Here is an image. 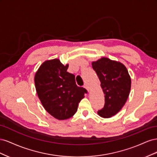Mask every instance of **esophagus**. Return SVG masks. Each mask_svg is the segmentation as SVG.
Wrapping results in <instances>:
<instances>
[{"label":"esophagus","mask_w":157,"mask_h":157,"mask_svg":"<svg viewBox=\"0 0 157 157\" xmlns=\"http://www.w3.org/2000/svg\"><path fill=\"white\" fill-rule=\"evenodd\" d=\"M85 88H86L87 90H88V92H89L90 91V86H88V84H84V86Z\"/></svg>","instance_id":"esophagus-1"}]
</instances>
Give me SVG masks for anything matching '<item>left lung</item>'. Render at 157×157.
<instances>
[{"instance_id": "1", "label": "left lung", "mask_w": 157, "mask_h": 157, "mask_svg": "<svg viewBox=\"0 0 157 157\" xmlns=\"http://www.w3.org/2000/svg\"><path fill=\"white\" fill-rule=\"evenodd\" d=\"M92 65L105 94V105L98 114L110 118L119 112L127 101L131 88L130 76L124 64L107 58L93 61Z\"/></svg>"}]
</instances>
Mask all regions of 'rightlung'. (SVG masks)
Wrapping results in <instances>:
<instances>
[{
    "instance_id": "obj_1",
    "label": "right lung",
    "mask_w": 157,
    "mask_h": 157,
    "mask_svg": "<svg viewBox=\"0 0 157 157\" xmlns=\"http://www.w3.org/2000/svg\"><path fill=\"white\" fill-rule=\"evenodd\" d=\"M69 64L63 65L59 59L46 60L35 75L36 94L42 106L50 115L58 120L72 117L78 103L87 90L77 86L75 77L68 73Z\"/></svg>"
}]
</instances>
